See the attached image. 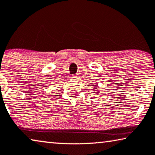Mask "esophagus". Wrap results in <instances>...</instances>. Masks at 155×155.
<instances>
[{
	"label": "esophagus",
	"instance_id": "34e87169",
	"mask_svg": "<svg viewBox=\"0 0 155 155\" xmlns=\"http://www.w3.org/2000/svg\"><path fill=\"white\" fill-rule=\"evenodd\" d=\"M72 79H74V80H77V79H78V75H72Z\"/></svg>",
	"mask_w": 155,
	"mask_h": 155
}]
</instances>
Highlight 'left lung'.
Masks as SVG:
<instances>
[{
  "label": "left lung",
  "mask_w": 155,
  "mask_h": 155,
  "mask_svg": "<svg viewBox=\"0 0 155 155\" xmlns=\"http://www.w3.org/2000/svg\"><path fill=\"white\" fill-rule=\"evenodd\" d=\"M94 89H96V88H94ZM96 93H98V92H96Z\"/></svg>",
  "instance_id": "8db88e82"
}]
</instances>
